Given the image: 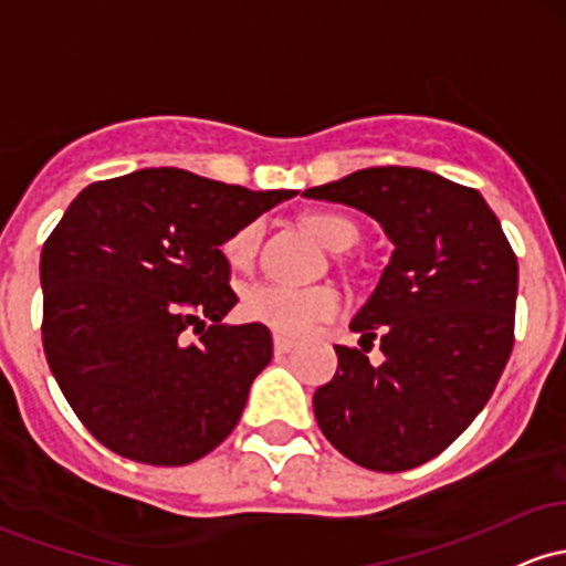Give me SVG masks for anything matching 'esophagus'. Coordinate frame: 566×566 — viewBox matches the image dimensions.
<instances>
[{
	"instance_id": "34e87169",
	"label": "esophagus",
	"mask_w": 566,
	"mask_h": 566,
	"mask_svg": "<svg viewBox=\"0 0 566 566\" xmlns=\"http://www.w3.org/2000/svg\"><path fill=\"white\" fill-rule=\"evenodd\" d=\"M273 349H276V354H287L295 349V340L284 338V335H273Z\"/></svg>"
}]
</instances>
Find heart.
Here are the masks:
<instances>
[{
	"label": "heart",
	"instance_id": "b5f03b06",
	"mask_svg": "<svg viewBox=\"0 0 566 566\" xmlns=\"http://www.w3.org/2000/svg\"><path fill=\"white\" fill-rule=\"evenodd\" d=\"M306 228L312 231L327 250H349L357 241V228L346 217L331 212H314L303 217ZM260 228L247 226L235 231L226 241V254L235 269L252 263L258 250ZM344 297L331 284H314V287H290V284H254L244 295V314L260 325L282 335H303L316 322L331 319L340 312Z\"/></svg>",
	"mask_w": 566,
	"mask_h": 566
}]
</instances>
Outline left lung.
Segmentation results:
<instances>
[{
	"mask_svg": "<svg viewBox=\"0 0 566 566\" xmlns=\"http://www.w3.org/2000/svg\"><path fill=\"white\" fill-rule=\"evenodd\" d=\"M303 196L370 214L395 244L349 325L370 344L381 333L384 363L335 346L338 370L314 392L319 430L359 468H419L468 430L505 370L518 260L481 192L440 174L376 166Z\"/></svg>",
	"mask_w": 566,
	"mask_h": 566,
	"instance_id": "obj_1",
	"label": "left lung"
}]
</instances>
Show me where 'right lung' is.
<instances>
[{"label":"right lung","instance_id":"obj_1","mask_svg":"<svg viewBox=\"0 0 566 566\" xmlns=\"http://www.w3.org/2000/svg\"><path fill=\"white\" fill-rule=\"evenodd\" d=\"M293 196L142 169L70 203L40 258L42 346L98 443L179 468L233 432L273 340L260 322L222 325L239 297L220 247Z\"/></svg>","mask_w":566,"mask_h":566}]
</instances>
